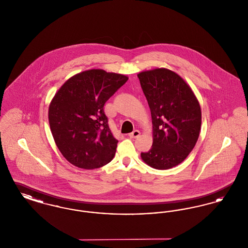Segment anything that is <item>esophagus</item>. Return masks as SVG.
Returning <instances> with one entry per match:
<instances>
[{
    "instance_id": "esophagus-1",
    "label": "esophagus",
    "mask_w": 248,
    "mask_h": 248,
    "mask_svg": "<svg viewBox=\"0 0 248 248\" xmlns=\"http://www.w3.org/2000/svg\"><path fill=\"white\" fill-rule=\"evenodd\" d=\"M140 136V132L139 130H134L132 133L129 134L130 139H137Z\"/></svg>"
}]
</instances>
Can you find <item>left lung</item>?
I'll use <instances>...</instances> for the list:
<instances>
[{"mask_svg":"<svg viewBox=\"0 0 248 248\" xmlns=\"http://www.w3.org/2000/svg\"><path fill=\"white\" fill-rule=\"evenodd\" d=\"M153 119V146L141 153L151 167L166 170L181 164L200 135V104L185 80L175 71L156 68L138 74Z\"/></svg>","mask_w":248,"mask_h":248,"instance_id":"1","label":"left lung"}]
</instances>
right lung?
Segmentation results:
<instances>
[{"label": "right lung", "instance_id": "1", "mask_svg": "<svg viewBox=\"0 0 248 248\" xmlns=\"http://www.w3.org/2000/svg\"><path fill=\"white\" fill-rule=\"evenodd\" d=\"M128 77L101 69L82 71L61 85L48 108L54 140L64 158L83 169L108 164L116 153L104 113L107 100Z\"/></svg>", "mask_w": 248, "mask_h": 248}]
</instances>
